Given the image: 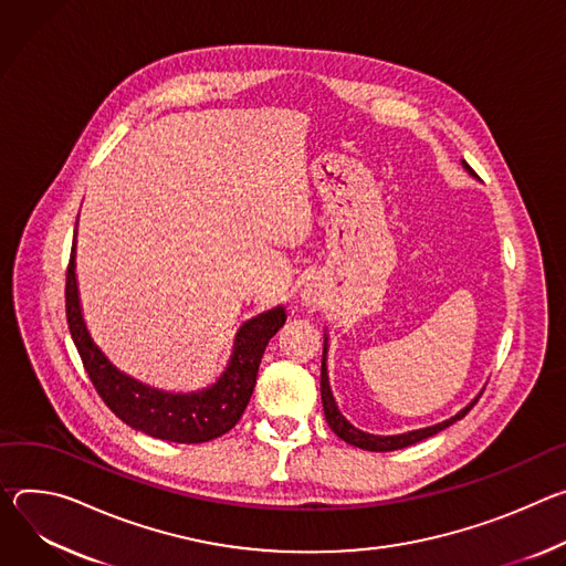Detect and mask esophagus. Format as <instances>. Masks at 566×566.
Returning a JSON list of instances; mask_svg holds the SVG:
<instances>
[{"mask_svg": "<svg viewBox=\"0 0 566 566\" xmlns=\"http://www.w3.org/2000/svg\"><path fill=\"white\" fill-rule=\"evenodd\" d=\"M301 301H303V305H315L317 303V294L312 292V290H303L301 292Z\"/></svg>", "mask_w": 566, "mask_h": 566, "instance_id": "34e87169", "label": "esophagus"}]
</instances>
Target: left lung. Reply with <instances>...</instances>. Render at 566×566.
<instances>
[{
    "label": "left lung",
    "instance_id": "left-lung-1",
    "mask_svg": "<svg viewBox=\"0 0 566 566\" xmlns=\"http://www.w3.org/2000/svg\"><path fill=\"white\" fill-rule=\"evenodd\" d=\"M463 168L476 177V172L465 164L461 161ZM328 335H324V355H322V402H324V413H326V420L331 424V429L342 438V441H346L348 446H355L359 450H368V452H394V450H402V448H409L418 441H422V438H429L438 431H443L446 427L454 424L457 420H461L479 400V396L468 405L463 407L457 416L443 420V422H436V424H429V427H422V429H411V431H405V433H394V436H378V433H368V431H361L357 429L350 420L344 418V413L339 411L337 402H335V396H333V389H331V380H328Z\"/></svg>",
    "mask_w": 566,
    "mask_h": 566
}]
</instances>
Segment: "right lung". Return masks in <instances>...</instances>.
<instances>
[{"mask_svg": "<svg viewBox=\"0 0 566 566\" xmlns=\"http://www.w3.org/2000/svg\"><path fill=\"white\" fill-rule=\"evenodd\" d=\"M65 298L72 339L92 385L112 413L146 436L186 446L213 441L240 420L251 394H254L263 353L287 319L283 305L247 319L233 337V350L220 378L205 389L175 394L150 387L123 373L92 339L78 294L76 233L67 268Z\"/></svg>", "mask_w": 566, "mask_h": 566, "instance_id": "obj_1", "label": "right lung"}]
</instances>
